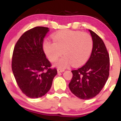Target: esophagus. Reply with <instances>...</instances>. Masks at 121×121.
<instances>
[{"label":"esophagus","instance_id":"34e87169","mask_svg":"<svg viewBox=\"0 0 121 121\" xmlns=\"http://www.w3.org/2000/svg\"><path fill=\"white\" fill-rule=\"evenodd\" d=\"M64 69H60V68H58V69H57V72H58V73H63V72H64Z\"/></svg>","mask_w":121,"mask_h":121}]
</instances>
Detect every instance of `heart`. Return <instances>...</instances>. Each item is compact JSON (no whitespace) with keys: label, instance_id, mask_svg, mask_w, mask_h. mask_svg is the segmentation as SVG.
<instances>
[{"label":"heart","instance_id":"1","mask_svg":"<svg viewBox=\"0 0 121 121\" xmlns=\"http://www.w3.org/2000/svg\"><path fill=\"white\" fill-rule=\"evenodd\" d=\"M54 41L45 40L43 49L50 61L58 60L56 65L65 68L70 63L74 66L85 64L90 58L93 49V39L91 35L79 31L64 30L53 35Z\"/></svg>","mask_w":121,"mask_h":121}]
</instances>
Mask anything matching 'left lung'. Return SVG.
Here are the masks:
<instances>
[{"label": "left lung", "instance_id": "left-lung-1", "mask_svg": "<svg viewBox=\"0 0 121 121\" xmlns=\"http://www.w3.org/2000/svg\"><path fill=\"white\" fill-rule=\"evenodd\" d=\"M93 39V49L86 64L71 71L68 84L73 94L82 99L94 98L102 90L109 77V57L104 43L95 33L89 30Z\"/></svg>", "mask_w": 121, "mask_h": 121}]
</instances>
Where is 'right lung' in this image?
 I'll list each match as a JSON object with an SVG mask.
<instances>
[{
    "instance_id": "right-lung-1",
    "label": "right lung",
    "mask_w": 121,
    "mask_h": 121,
    "mask_svg": "<svg viewBox=\"0 0 121 121\" xmlns=\"http://www.w3.org/2000/svg\"><path fill=\"white\" fill-rule=\"evenodd\" d=\"M48 27H36L23 33L14 46L12 56L13 75L20 90L28 97L37 98L52 86L56 68L46 58L43 48Z\"/></svg>"
}]
</instances>
